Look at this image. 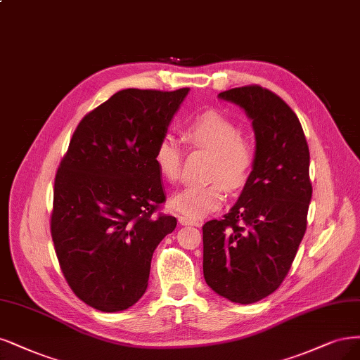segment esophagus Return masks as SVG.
<instances>
[{
  "label": "esophagus",
  "instance_id": "obj_1",
  "mask_svg": "<svg viewBox=\"0 0 360 360\" xmlns=\"http://www.w3.org/2000/svg\"><path fill=\"white\" fill-rule=\"evenodd\" d=\"M179 223H180V225H184V226H189V225L200 226L201 225L200 220H192V219H188V217H184V216L179 217Z\"/></svg>",
  "mask_w": 360,
  "mask_h": 360
}]
</instances>
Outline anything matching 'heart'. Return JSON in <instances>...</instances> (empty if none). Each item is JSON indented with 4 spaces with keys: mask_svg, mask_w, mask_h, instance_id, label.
<instances>
[{
    "mask_svg": "<svg viewBox=\"0 0 360 360\" xmlns=\"http://www.w3.org/2000/svg\"><path fill=\"white\" fill-rule=\"evenodd\" d=\"M184 140L192 148L212 153L208 183L192 184L172 196L171 207L192 220H200L216 212L225 200V186L229 191L241 188L249 179L255 164V146L241 137L235 123L219 111L210 110L193 117L184 128ZM181 148L172 135L160 139L153 160L159 174L168 181L180 177Z\"/></svg>",
    "mask_w": 360,
    "mask_h": 360,
    "instance_id": "1",
    "label": "heart"
}]
</instances>
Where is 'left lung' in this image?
<instances>
[{
  "label": "left lung",
  "mask_w": 360,
  "mask_h": 360,
  "mask_svg": "<svg viewBox=\"0 0 360 360\" xmlns=\"http://www.w3.org/2000/svg\"><path fill=\"white\" fill-rule=\"evenodd\" d=\"M253 120L256 158L238 201L202 226L204 278L223 298L253 304L286 278L307 229L313 186L300 119L259 84L220 92Z\"/></svg>",
  "instance_id": "left-lung-1"
}]
</instances>
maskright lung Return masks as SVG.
<instances>
[{
    "mask_svg": "<svg viewBox=\"0 0 360 360\" xmlns=\"http://www.w3.org/2000/svg\"><path fill=\"white\" fill-rule=\"evenodd\" d=\"M189 88L123 89L86 115L55 177L51 232L68 286L116 313L147 289L158 244L176 229L155 148Z\"/></svg>",
    "mask_w": 360,
    "mask_h": 360,
    "instance_id": "right-lung-1",
    "label": "right lung"
}]
</instances>
